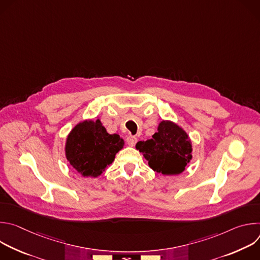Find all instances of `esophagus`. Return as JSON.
Wrapping results in <instances>:
<instances>
[{
	"label": "esophagus",
	"mask_w": 260,
	"mask_h": 260,
	"mask_svg": "<svg viewBox=\"0 0 260 260\" xmlns=\"http://www.w3.org/2000/svg\"><path fill=\"white\" fill-rule=\"evenodd\" d=\"M137 138L135 137V136H128L127 138H126V142H127V144L129 145V146H135V144L137 143Z\"/></svg>",
	"instance_id": "obj_1"
}]
</instances>
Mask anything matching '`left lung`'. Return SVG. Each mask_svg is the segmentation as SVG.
I'll list each match as a JSON object with an SVG mask.
<instances>
[{
    "label": "left lung",
    "instance_id": "8db88e82",
    "mask_svg": "<svg viewBox=\"0 0 260 260\" xmlns=\"http://www.w3.org/2000/svg\"><path fill=\"white\" fill-rule=\"evenodd\" d=\"M137 149L149 167L164 175H178L191 159V143L187 134L171 121H161L151 139L140 141Z\"/></svg>",
    "mask_w": 260,
    "mask_h": 260
}]
</instances>
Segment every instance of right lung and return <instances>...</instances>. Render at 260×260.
Listing matches in <instances>:
<instances>
[{
	"label": "right lung",
	"mask_w": 260,
	"mask_h": 260,
	"mask_svg": "<svg viewBox=\"0 0 260 260\" xmlns=\"http://www.w3.org/2000/svg\"><path fill=\"white\" fill-rule=\"evenodd\" d=\"M123 144L118 135L108 134L100 120H86L74 127L68 136L66 156L82 176L98 177L113 162Z\"/></svg>",
	"instance_id": "obj_1"
}]
</instances>
